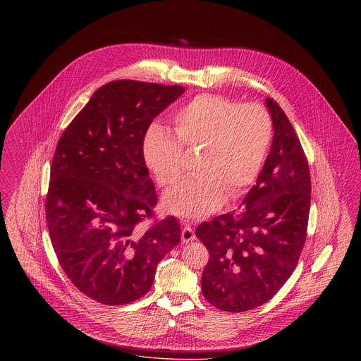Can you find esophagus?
<instances>
[{"mask_svg": "<svg viewBox=\"0 0 361 361\" xmlns=\"http://www.w3.org/2000/svg\"><path fill=\"white\" fill-rule=\"evenodd\" d=\"M196 240L195 231H193L189 226H185V227L183 228V231H181V240H183L184 243H188V242H192V240Z\"/></svg>", "mask_w": 361, "mask_h": 361, "instance_id": "obj_1", "label": "esophagus"}]
</instances>
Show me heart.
I'll use <instances>...</instances> for the list:
<instances>
[{
    "label": "heart",
    "instance_id": "obj_1",
    "mask_svg": "<svg viewBox=\"0 0 361 361\" xmlns=\"http://www.w3.org/2000/svg\"><path fill=\"white\" fill-rule=\"evenodd\" d=\"M174 131L152 124L142 142L146 168L159 185H171L183 172V146L202 147L197 169L164 195V206L184 219H202L224 204L227 193L240 196L262 171L274 126L261 104L200 94L173 115Z\"/></svg>",
    "mask_w": 361,
    "mask_h": 361
}]
</instances>
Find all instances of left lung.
<instances>
[{
    "mask_svg": "<svg viewBox=\"0 0 361 361\" xmlns=\"http://www.w3.org/2000/svg\"><path fill=\"white\" fill-rule=\"evenodd\" d=\"M274 139L240 212L196 228L209 252L202 291L216 309L242 312L274 298L296 268L306 242L311 180L305 152L279 104L265 99Z\"/></svg>",
    "mask_w": 361,
    "mask_h": 361,
    "instance_id": "1",
    "label": "left lung"
}]
</instances>
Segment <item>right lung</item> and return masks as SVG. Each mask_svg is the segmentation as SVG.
Segmentation results:
<instances>
[{
    "label": "right lung",
    "mask_w": 361,
    "mask_h": 361,
    "mask_svg": "<svg viewBox=\"0 0 361 361\" xmlns=\"http://www.w3.org/2000/svg\"><path fill=\"white\" fill-rule=\"evenodd\" d=\"M185 87L131 80L94 92L58 142L46 218L52 246L71 283L106 306L150 291L158 262L181 240L176 218L143 230L154 184L142 157L155 116Z\"/></svg>",
    "instance_id": "add662e5"
}]
</instances>
